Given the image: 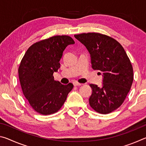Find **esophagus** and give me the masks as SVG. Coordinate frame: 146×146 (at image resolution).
Returning <instances> with one entry per match:
<instances>
[{
  "mask_svg": "<svg viewBox=\"0 0 146 146\" xmlns=\"http://www.w3.org/2000/svg\"><path fill=\"white\" fill-rule=\"evenodd\" d=\"M73 85L75 86H79L82 85V84L79 83L78 82H76V81H75V82H73Z\"/></svg>",
  "mask_w": 146,
  "mask_h": 146,
  "instance_id": "obj_1",
  "label": "esophagus"
}]
</instances>
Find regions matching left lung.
Segmentation results:
<instances>
[{
	"label": "left lung",
	"mask_w": 146,
	"mask_h": 146,
	"mask_svg": "<svg viewBox=\"0 0 146 146\" xmlns=\"http://www.w3.org/2000/svg\"><path fill=\"white\" fill-rule=\"evenodd\" d=\"M90 52L92 68L103 72L101 87L90 84V105L95 111L108 114L122 104L133 81V69L122 45L115 39L99 33L75 35Z\"/></svg>",
	"instance_id": "left-lung-1"
}]
</instances>
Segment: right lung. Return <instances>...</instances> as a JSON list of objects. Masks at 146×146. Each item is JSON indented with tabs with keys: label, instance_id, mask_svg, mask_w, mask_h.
Listing matches in <instances>:
<instances>
[{
	"label": "right lung",
	"instance_id": "add662e5",
	"mask_svg": "<svg viewBox=\"0 0 146 146\" xmlns=\"http://www.w3.org/2000/svg\"><path fill=\"white\" fill-rule=\"evenodd\" d=\"M73 44L70 36H51L32 44L22 59L18 70L22 90L32 108L41 115L60 110L72 90V83L62 84L53 75L60 67L64 50Z\"/></svg>",
	"mask_w": 146,
	"mask_h": 146
}]
</instances>
